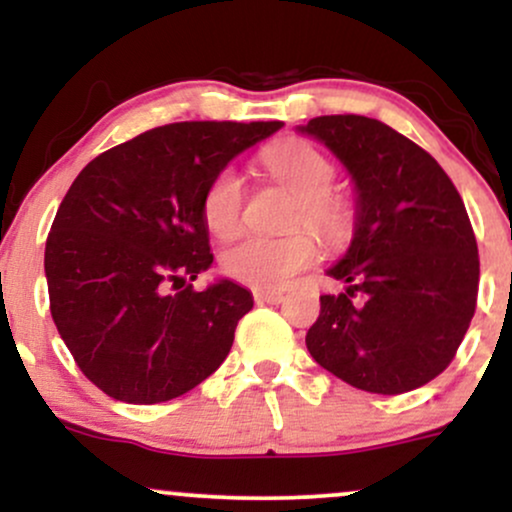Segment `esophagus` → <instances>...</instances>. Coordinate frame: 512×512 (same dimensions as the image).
<instances>
[{
	"mask_svg": "<svg viewBox=\"0 0 512 512\" xmlns=\"http://www.w3.org/2000/svg\"><path fill=\"white\" fill-rule=\"evenodd\" d=\"M255 301L267 303V305H279L281 301H284V293L281 291H255Z\"/></svg>",
	"mask_w": 512,
	"mask_h": 512,
	"instance_id": "34e87169",
	"label": "esophagus"
}]
</instances>
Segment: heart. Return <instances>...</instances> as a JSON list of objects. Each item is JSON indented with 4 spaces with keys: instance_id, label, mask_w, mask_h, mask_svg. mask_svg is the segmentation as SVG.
Here are the masks:
<instances>
[{
    "instance_id": "heart-1",
    "label": "heart",
    "mask_w": 512,
    "mask_h": 512,
    "mask_svg": "<svg viewBox=\"0 0 512 512\" xmlns=\"http://www.w3.org/2000/svg\"><path fill=\"white\" fill-rule=\"evenodd\" d=\"M262 166L296 197L291 228L308 226L325 243L342 245L354 231V209L332 190L337 166L303 139H284L262 154ZM245 207V182L236 168L226 166L207 182L202 195V219L211 236L228 240L240 231ZM317 243L308 231L284 238H245L223 252L221 269L233 281L255 291L284 289L296 274L313 267Z\"/></svg>"
}]
</instances>
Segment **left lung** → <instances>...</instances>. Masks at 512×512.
Returning <instances> with one entry per match:
<instances>
[{
    "label": "left lung",
    "mask_w": 512,
    "mask_h": 512,
    "mask_svg": "<svg viewBox=\"0 0 512 512\" xmlns=\"http://www.w3.org/2000/svg\"><path fill=\"white\" fill-rule=\"evenodd\" d=\"M301 132L330 146L358 192L356 236L327 272L346 291L320 296L310 356L375 395L431 383L477 308L479 250L460 192L428 151L373 117L322 115Z\"/></svg>",
    "instance_id": "left-lung-1"
}]
</instances>
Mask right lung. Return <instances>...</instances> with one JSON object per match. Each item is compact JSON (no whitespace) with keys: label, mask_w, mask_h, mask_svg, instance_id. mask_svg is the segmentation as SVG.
Here are the masks:
<instances>
[{"label":"right lung","mask_w":512,"mask_h":512,"mask_svg":"<svg viewBox=\"0 0 512 512\" xmlns=\"http://www.w3.org/2000/svg\"><path fill=\"white\" fill-rule=\"evenodd\" d=\"M281 122H173L93 158L48 245L50 313L76 366L127 404L175 399L226 361L248 289L190 281L211 267L207 182Z\"/></svg>","instance_id":"obj_1"}]
</instances>
